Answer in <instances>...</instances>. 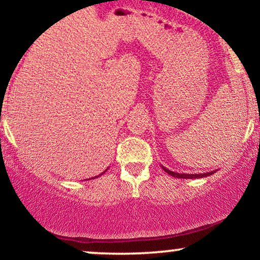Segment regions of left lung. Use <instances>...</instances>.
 <instances>
[{"instance_id": "8db88e82", "label": "left lung", "mask_w": 260, "mask_h": 260, "mask_svg": "<svg viewBox=\"0 0 260 260\" xmlns=\"http://www.w3.org/2000/svg\"><path fill=\"white\" fill-rule=\"evenodd\" d=\"M164 171L168 172L170 176L172 177H177V178H203V177H207V176L213 175L215 171H210V172H205V174H178V172H174V171H170L169 169L164 168Z\"/></svg>"}]
</instances>
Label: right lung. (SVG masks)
<instances>
[{"label": "right lung", "instance_id": "obj_1", "mask_svg": "<svg viewBox=\"0 0 260 260\" xmlns=\"http://www.w3.org/2000/svg\"><path fill=\"white\" fill-rule=\"evenodd\" d=\"M107 170H109V168H107V169L105 170V171H104V172H103V174H105V172L107 171ZM103 174H100L99 176H95V177H91V178H92V180H94V178H98V177H100V176H101V175H103Z\"/></svg>", "mask_w": 260, "mask_h": 260}]
</instances>
